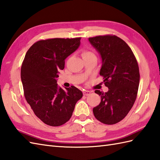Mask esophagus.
I'll list each match as a JSON object with an SVG mask.
<instances>
[{
    "label": "esophagus",
    "mask_w": 160,
    "mask_h": 160,
    "mask_svg": "<svg viewBox=\"0 0 160 160\" xmlns=\"http://www.w3.org/2000/svg\"><path fill=\"white\" fill-rule=\"evenodd\" d=\"M90 93H91V92L90 91H88V90H85V91L83 92V96H88V95L90 94Z\"/></svg>",
    "instance_id": "1"
}]
</instances>
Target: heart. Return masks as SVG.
Segmentation results:
<instances>
[{
    "mask_svg": "<svg viewBox=\"0 0 160 160\" xmlns=\"http://www.w3.org/2000/svg\"><path fill=\"white\" fill-rule=\"evenodd\" d=\"M92 55H95L94 54V52H92V51L89 50H84L82 52V56L83 58H85V57H89V56H92Z\"/></svg>",
    "mask_w": 160,
    "mask_h": 160,
    "instance_id": "heart-1",
    "label": "heart"
}]
</instances>
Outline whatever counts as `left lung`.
Returning a JSON list of instances; mask_svg holds the SVG:
<instances>
[{
  "label": "left lung",
  "instance_id": "left-lung-1",
  "mask_svg": "<svg viewBox=\"0 0 160 160\" xmlns=\"http://www.w3.org/2000/svg\"><path fill=\"white\" fill-rule=\"evenodd\" d=\"M89 41L100 53V75L109 88L107 92L95 90L101 102L93 108L99 121L113 125L125 118L137 98L140 72L137 59L126 42L114 35H98Z\"/></svg>",
  "mask_w": 160,
  "mask_h": 160
}]
</instances>
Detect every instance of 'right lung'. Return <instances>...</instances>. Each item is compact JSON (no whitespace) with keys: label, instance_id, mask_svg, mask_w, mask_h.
Instances as JSON below:
<instances>
[{"label":"right lung","instance_id":"1","mask_svg":"<svg viewBox=\"0 0 160 160\" xmlns=\"http://www.w3.org/2000/svg\"><path fill=\"white\" fill-rule=\"evenodd\" d=\"M81 38L41 40L29 48L21 66L24 95L34 113L46 125L61 126L72 115L83 93L72 86L58 87L57 78L65 59L79 47Z\"/></svg>","mask_w":160,"mask_h":160}]
</instances>
